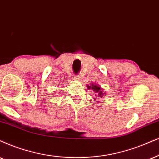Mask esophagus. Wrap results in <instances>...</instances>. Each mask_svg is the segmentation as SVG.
Instances as JSON below:
<instances>
[{"mask_svg":"<svg viewBox=\"0 0 159 159\" xmlns=\"http://www.w3.org/2000/svg\"><path fill=\"white\" fill-rule=\"evenodd\" d=\"M73 79L75 80V81H80V80H81V78L78 75H74Z\"/></svg>","mask_w":159,"mask_h":159,"instance_id":"esophagus-1","label":"esophagus"}]
</instances>
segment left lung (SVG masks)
<instances>
[{
  "label": "left lung",
  "instance_id": "left-lung-1",
  "mask_svg": "<svg viewBox=\"0 0 159 159\" xmlns=\"http://www.w3.org/2000/svg\"><path fill=\"white\" fill-rule=\"evenodd\" d=\"M86 86H87L88 89H91L95 93V98H93V99L95 100L96 99H99V98H103L106 94L103 92V90L102 89V88L98 84H91V85H87Z\"/></svg>",
  "mask_w": 159,
  "mask_h": 159
}]
</instances>
